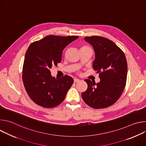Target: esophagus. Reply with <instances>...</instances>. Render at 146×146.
Masks as SVG:
<instances>
[{
  "label": "esophagus",
  "mask_w": 146,
  "mask_h": 146,
  "mask_svg": "<svg viewBox=\"0 0 146 146\" xmlns=\"http://www.w3.org/2000/svg\"><path fill=\"white\" fill-rule=\"evenodd\" d=\"M79 81H80V80H79L78 78H74V82H78Z\"/></svg>",
  "instance_id": "34e87169"
}]
</instances>
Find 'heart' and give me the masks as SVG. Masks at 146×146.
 <instances>
[{
    "label": "heart",
    "mask_w": 146,
    "mask_h": 146,
    "mask_svg": "<svg viewBox=\"0 0 146 146\" xmlns=\"http://www.w3.org/2000/svg\"><path fill=\"white\" fill-rule=\"evenodd\" d=\"M90 48V47H88V46H83V47H82L81 48H81Z\"/></svg>",
    "instance_id": "1"
}]
</instances>
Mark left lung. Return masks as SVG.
I'll use <instances>...</instances> for the list:
<instances>
[{
  "label": "left lung",
  "instance_id": "left-lung-1",
  "mask_svg": "<svg viewBox=\"0 0 146 146\" xmlns=\"http://www.w3.org/2000/svg\"><path fill=\"white\" fill-rule=\"evenodd\" d=\"M94 50L93 68L99 73L100 81L89 79L87 90L82 93L83 100L94 109L108 108L119 98L127 76V62L123 51L112 41L100 36L86 37Z\"/></svg>",
  "mask_w": 146,
  "mask_h": 146
}]
</instances>
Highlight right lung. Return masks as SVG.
I'll use <instances>...</instances> for the list:
<instances>
[{"mask_svg":"<svg viewBox=\"0 0 146 146\" xmlns=\"http://www.w3.org/2000/svg\"><path fill=\"white\" fill-rule=\"evenodd\" d=\"M78 37L47 36L28 47L23 65V80L29 96L37 105L51 108L65 99L73 79L68 75L55 78L51 76L50 69L60 63L62 51Z\"/></svg>","mask_w":146,"mask_h":146,"instance_id":"right-lung-1","label":"right lung"}]
</instances>
